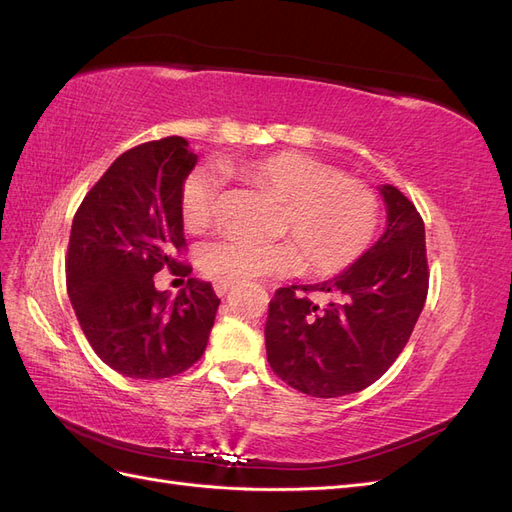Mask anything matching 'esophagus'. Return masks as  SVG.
Instances as JSON below:
<instances>
[{
  "label": "esophagus",
  "instance_id": "1",
  "mask_svg": "<svg viewBox=\"0 0 512 512\" xmlns=\"http://www.w3.org/2000/svg\"><path fill=\"white\" fill-rule=\"evenodd\" d=\"M230 288V284H215V294H218V297H226Z\"/></svg>",
  "mask_w": 512,
  "mask_h": 512
}]
</instances>
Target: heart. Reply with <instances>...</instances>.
Listing matches in <instances>:
<instances>
[{
  "label": "heart",
  "mask_w": 512,
  "mask_h": 512,
  "mask_svg": "<svg viewBox=\"0 0 512 512\" xmlns=\"http://www.w3.org/2000/svg\"><path fill=\"white\" fill-rule=\"evenodd\" d=\"M239 173L282 198L277 230L289 237H215L198 250V267L218 284H243L260 275H286L305 267L316 275L348 269L369 247L378 226V200L363 183L301 151H277L247 160ZM220 194L213 168H194L183 179L179 209L185 228L205 230Z\"/></svg>",
  "instance_id": "heart-1"
}]
</instances>
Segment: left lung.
Wrapping results in <instances>:
<instances>
[{
    "mask_svg": "<svg viewBox=\"0 0 512 512\" xmlns=\"http://www.w3.org/2000/svg\"><path fill=\"white\" fill-rule=\"evenodd\" d=\"M386 230L331 282L275 290L265 327L271 369L312 397H342L374 384L406 348L429 288L425 224L393 185H382ZM335 293L318 308L296 290Z\"/></svg>",
    "mask_w": 512,
    "mask_h": 512,
    "instance_id": "1",
    "label": "left lung"
}]
</instances>
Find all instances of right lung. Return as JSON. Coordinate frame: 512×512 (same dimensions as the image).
I'll return each mask as SVG.
<instances>
[{
	"mask_svg": "<svg viewBox=\"0 0 512 512\" xmlns=\"http://www.w3.org/2000/svg\"><path fill=\"white\" fill-rule=\"evenodd\" d=\"M196 164L181 136L143 143L108 166L76 211L66 254L68 294L89 346L119 374L160 380L207 348L220 299L189 277L175 300L155 290L162 268L188 276L179 192Z\"/></svg>",
	"mask_w": 512,
	"mask_h": 512,
	"instance_id": "1",
	"label": "right lung"
}]
</instances>
